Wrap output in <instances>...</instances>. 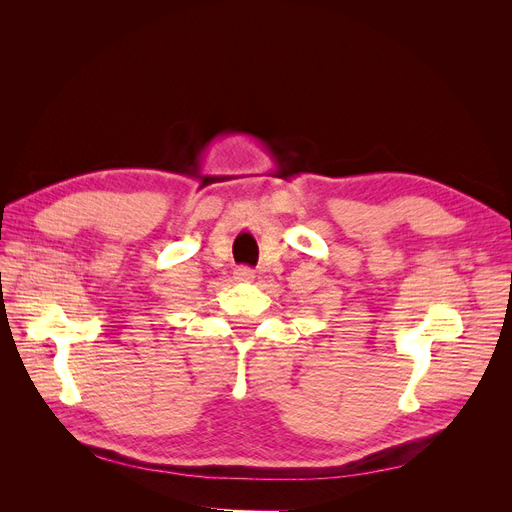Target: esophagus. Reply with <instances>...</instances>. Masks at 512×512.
<instances>
[{"label":"esophagus","mask_w":512,"mask_h":512,"mask_svg":"<svg viewBox=\"0 0 512 512\" xmlns=\"http://www.w3.org/2000/svg\"><path fill=\"white\" fill-rule=\"evenodd\" d=\"M254 277H256V275H254V271H252L250 267H239V269L235 271V280H237V282H245V284H247V282H254Z\"/></svg>","instance_id":"1"}]
</instances>
